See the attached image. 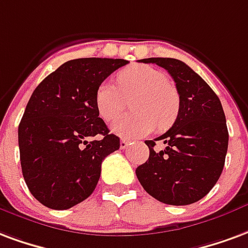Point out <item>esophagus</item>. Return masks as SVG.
I'll use <instances>...</instances> for the list:
<instances>
[{
    "instance_id": "1",
    "label": "esophagus",
    "mask_w": 248,
    "mask_h": 248,
    "mask_svg": "<svg viewBox=\"0 0 248 248\" xmlns=\"http://www.w3.org/2000/svg\"><path fill=\"white\" fill-rule=\"evenodd\" d=\"M129 140L127 139H121V143H119V147L122 148V150H124V148L129 146Z\"/></svg>"
}]
</instances>
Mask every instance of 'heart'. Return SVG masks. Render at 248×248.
<instances>
[{
  "label": "heart",
  "instance_id": "heart-1",
  "mask_svg": "<svg viewBox=\"0 0 248 248\" xmlns=\"http://www.w3.org/2000/svg\"><path fill=\"white\" fill-rule=\"evenodd\" d=\"M118 87L101 82L96 91V108L104 121L117 118L131 98L129 114L119 117L111 130L122 138L147 135L157 126L166 129L175 122L180 110V94L166 73L150 65H131L117 75Z\"/></svg>",
  "mask_w": 248,
  "mask_h": 248
}]
</instances>
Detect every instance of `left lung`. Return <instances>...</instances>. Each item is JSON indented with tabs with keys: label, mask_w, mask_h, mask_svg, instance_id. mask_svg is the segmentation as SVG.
I'll return each instance as SVG.
<instances>
[{
	"label": "left lung",
	"mask_w": 248,
	"mask_h": 248,
	"mask_svg": "<svg viewBox=\"0 0 248 248\" xmlns=\"http://www.w3.org/2000/svg\"><path fill=\"white\" fill-rule=\"evenodd\" d=\"M168 71L180 94L175 124L154 140H146L148 160L135 170L139 183L154 199L168 205L197 202L219 179L229 144L221 101L202 78L181 60L142 59ZM155 140L166 144L155 152Z\"/></svg>",
	"instance_id": "1"
}]
</instances>
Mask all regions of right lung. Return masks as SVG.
I'll list each match as a JSON object with an SVG mask.
<instances>
[{"instance_id": "right-lung-1", "label": "right lung", "mask_w": 248, "mask_h": 248, "mask_svg": "<svg viewBox=\"0 0 248 248\" xmlns=\"http://www.w3.org/2000/svg\"><path fill=\"white\" fill-rule=\"evenodd\" d=\"M129 63L124 59L69 60L32 92L18 127L23 179L40 203L65 210L87 200L100 180L102 160L119 148L98 117L96 91ZM101 135L100 141H91Z\"/></svg>"}]
</instances>
